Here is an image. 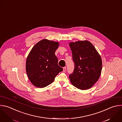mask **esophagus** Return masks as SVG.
<instances>
[{"instance_id":"esophagus-1","label":"esophagus","mask_w":122,"mask_h":122,"mask_svg":"<svg viewBox=\"0 0 122 122\" xmlns=\"http://www.w3.org/2000/svg\"><path fill=\"white\" fill-rule=\"evenodd\" d=\"M66 71V66H65L63 67V72H65Z\"/></svg>"}]
</instances>
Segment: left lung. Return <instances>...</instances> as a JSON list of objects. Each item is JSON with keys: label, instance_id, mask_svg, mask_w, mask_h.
I'll use <instances>...</instances> for the list:
<instances>
[{"label": "left lung", "instance_id": "1", "mask_svg": "<svg viewBox=\"0 0 122 122\" xmlns=\"http://www.w3.org/2000/svg\"><path fill=\"white\" fill-rule=\"evenodd\" d=\"M69 45L75 64L73 72L69 75L70 81L77 89L88 90L97 81L101 75V56L88 41L71 42Z\"/></svg>", "mask_w": 122, "mask_h": 122}]
</instances>
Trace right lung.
I'll use <instances>...</instances> for the list:
<instances>
[{"instance_id":"obj_1","label":"right lung","mask_w":122,"mask_h":122,"mask_svg":"<svg viewBox=\"0 0 122 122\" xmlns=\"http://www.w3.org/2000/svg\"><path fill=\"white\" fill-rule=\"evenodd\" d=\"M58 46V42L44 39L37 43L30 51L26 60V70L30 81L35 87L47 86L63 70L58 66L55 55Z\"/></svg>"}]
</instances>
